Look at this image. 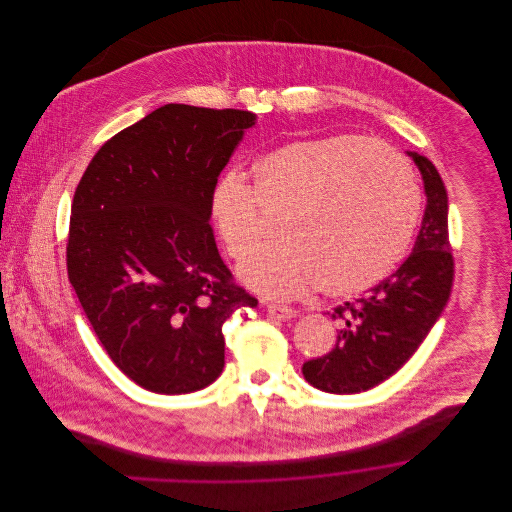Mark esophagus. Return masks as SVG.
<instances>
[{"instance_id": "obj_1", "label": "esophagus", "mask_w": 512, "mask_h": 512, "mask_svg": "<svg viewBox=\"0 0 512 512\" xmlns=\"http://www.w3.org/2000/svg\"><path fill=\"white\" fill-rule=\"evenodd\" d=\"M266 311L272 319H278V321H286V319H292L293 309L288 305H280V303H266Z\"/></svg>"}]
</instances>
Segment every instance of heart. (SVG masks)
<instances>
[{
  "label": "heart",
  "instance_id": "1",
  "mask_svg": "<svg viewBox=\"0 0 512 512\" xmlns=\"http://www.w3.org/2000/svg\"><path fill=\"white\" fill-rule=\"evenodd\" d=\"M252 177V187L238 173L217 179L209 219L228 256L242 260L264 234V213L286 215V240L262 246L238 270L248 288L268 297L370 290L402 260L420 220L412 165L361 136L292 140L264 153Z\"/></svg>",
  "mask_w": 512,
  "mask_h": 512
}]
</instances>
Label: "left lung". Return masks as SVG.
I'll list each match as a JSON object with an SVG mask.
<instances>
[{"label": "left lung", "mask_w": 512, "mask_h": 512, "mask_svg": "<svg viewBox=\"0 0 512 512\" xmlns=\"http://www.w3.org/2000/svg\"><path fill=\"white\" fill-rule=\"evenodd\" d=\"M428 197L412 254L386 280L353 303L335 307V347L307 361L309 384L331 394H357L390 378L422 345L438 321L453 286V254L447 228V191L434 163L416 153Z\"/></svg>", "instance_id": "left-lung-1"}]
</instances>
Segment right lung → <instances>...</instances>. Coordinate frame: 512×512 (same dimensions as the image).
<instances>
[{
	"label": "right lung",
	"instance_id": "obj_1",
	"mask_svg": "<svg viewBox=\"0 0 512 512\" xmlns=\"http://www.w3.org/2000/svg\"><path fill=\"white\" fill-rule=\"evenodd\" d=\"M256 114L165 104L96 151L74 191L67 272L110 359L157 394L224 366V321L258 299L220 258L209 193Z\"/></svg>",
	"mask_w": 512,
	"mask_h": 512
}]
</instances>
